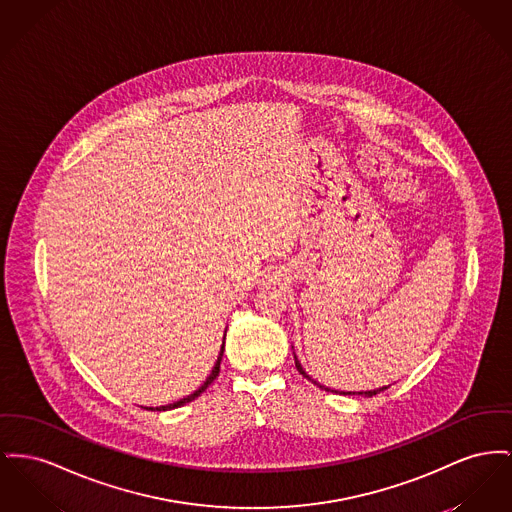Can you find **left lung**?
<instances>
[{
  "label": "left lung",
  "instance_id": "8db88e82",
  "mask_svg": "<svg viewBox=\"0 0 512 512\" xmlns=\"http://www.w3.org/2000/svg\"><path fill=\"white\" fill-rule=\"evenodd\" d=\"M294 358H296V356H294ZM296 367H298V371H300V373H301V375H303V377H307V379H309V375H307V373H305V371H303V369H301L300 361H298V358H296ZM309 381H313V379H309ZM313 383H315V381H313ZM315 385H317V387H319V389H325V391H329V389H327V387H321V385H319V383H315ZM385 389H389V387H383V389H377V391L342 392V394H363V396H375V394H379V392H383V391H385Z\"/></svg>",
  "mask_w": 512,
  "mask_h": 512
}]
</instances>
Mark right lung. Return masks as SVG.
Returning <instances> with one entry per match:
<instances>
[{"mask_svg": "<svg viewBox=\"0 0 512 512\" xmlns=\"http://www.w3.org/2000/svg\"><path fill=\"white\" fill-rule=\"evenodd\" d=\"M224 338H226V334H224ZM222 352H224V344H222V348H220V356H218V360L214 363V367H212L211 375L207 377V381L197 389V391L193 392V394H189V396H185V398H181L178 402H174V404H168V406H160V408H156V410H172V408H180L183 404H187V402H191V400H195L201 392L207 391V387L211 385L212 381L218 377V373H220V361H222ZM152 410V408H149Z\"/></svg>", "mask_w": 512, "mask_h": 512, "instance_id": "right-lung-1", "label": "right lung"}]
</instances>
